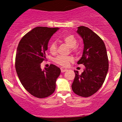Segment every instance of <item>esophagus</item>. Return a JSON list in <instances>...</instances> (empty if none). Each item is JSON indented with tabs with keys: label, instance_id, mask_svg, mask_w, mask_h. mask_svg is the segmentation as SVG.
I'll list each match as a JSON object with an SVG mask.
<instances>
[{
	"label": "esophagus",
	"instance_id": "obj_1",
	"mask_svg": "<svg viewBox=\"0 0 122 122\" xmlns=\"http://www.w3.org/2000/svg\"><path fill=\"white\" fill-rule=\"evenodd\" d=\"M67 71V69L66 68H64V67H61V71L62 72H66V71Z\"/></svg>",
	"mask_w": 122,
	"mask_h": 122
}]
</instances>
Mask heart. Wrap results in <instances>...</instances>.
<instances>
[{
  "instance_id": "b5f03b06",
  "label": "heart",
  "mask_w": 122,
  "mask_h": 122,
  "mask_svg": "<svg viewBox=\"0 0 122 122\" xmlns=\"http://www.w3.org/2000/svg\"><path fill=\"white\" fill-rule=\"evenodd\" d=\"M62 41L67 44L70 48H71L72 51L76 50V45L77 44V40L74 35H67L64 36L62 38ZM50 51L51 54H54L56 53L57 50V46L55 42H52L50 44ZM72 61V58L70 56H58L57 57L54 59V61L58 64L62 66H67L70 63V62Z\"/></svg>"
}]
</instances>
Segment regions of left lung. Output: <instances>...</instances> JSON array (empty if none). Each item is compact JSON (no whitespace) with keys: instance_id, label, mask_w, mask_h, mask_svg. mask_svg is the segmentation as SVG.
Listing matches in <instances>:
<instances>
[{"instance_id":"left-lung-1","label":"left lung","mask_w":122,"mask_h":122,"mask_svg":"<svg viewBox=\"0 0 122 122\" xmlns=\"http://www.w3.org/2000/svg\"><path fill=\"white\" fill-rule=\"evenodd\" d=\"M77 33L84 44L83 55L77 64L84 65L85 68L81 75L74 71L71 87L76 94L87 97L96 93L105 80L109 70L107 54L104 42L90 29L81 26L77 28Z\"/></svg>"}]
</instances>
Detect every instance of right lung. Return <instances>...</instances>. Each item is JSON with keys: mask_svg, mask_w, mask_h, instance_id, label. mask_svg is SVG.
Masks as SVG:
<instances>
[{"mask_svg": "<svg viewBox=\"0 0 122 122\" xmlns=\"http://www.w3.org/2000/svg\"><path fill=\"white\" fill-rule=\"evenodd\" d=\"M59 29L36 27L27 33L18 44L15 59L17 74L24 88L36 97L50 96L56 88L60 68L51 64L42 70L41 64L46 60L50 38Z\"/></svg>", "mask_w": 122, "mask_h": 122, "instance_id": "add662e5", "label": "right lung"}]
</instances>
